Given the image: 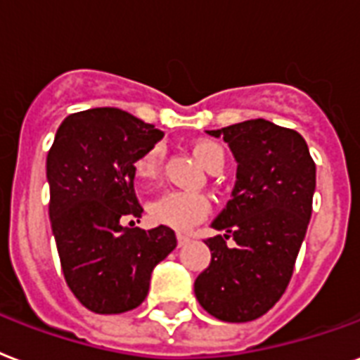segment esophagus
Wrapping results in <instances>:
<instances>
[{"mask_svg": "<svg viewBox=\"0 0 360 360\" xmlns=\"http://www.w3.org/2000/svg\"><path fill=\"white\" fill-rule=\"evenodd\" d=\"M188 241H191V238H188V236L177 234V243H179V247H185Z\"/></svg>", "mask_w": 360, "mask_h": 360, "instance_id": "obj_1", "label": "esophagus"}]
</instances>
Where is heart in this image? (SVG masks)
I'll use <instances>...</instances> for the list:
<instances>
[{"label":"heart","mask_w":360,"mask_h":360,"mask_svg":"<svg viewBox=\"0 0 360 360\" xmlns=\"http://www.w3.org/2000/svg\"><path fill=\"white\" fill-rule=\"evenodd\" d=\"M192 153L196 160L207 172L215 166L224 164L223 147L210 139H200L192 145ZM162 160H164V147L153 145L134 162V175L137 181H155L160 175ZM211 204L204 194H191V192L168 191L156 196L147 207V213L155 223L166 224L175 230H191L194 224L204 221L210 215Z\"/></svg>","instance_id":"1"}]
</instances>
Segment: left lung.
<instances>
[{"label":"left lung","instance_id":"8db88e82","mask_svg":"<svg viewBox=\"0 0 360 360\" xmlns=\"http://www.w3.org/2000/svg\"><path fill=\"white\" fill-rule=\"evenodd\" d=\"M238 162L232 200L213 221L211 262L196 281L200 306L226 323L264 315L283 296L308 230L315 162L304 137L264 119L210 130ZM232 237L234 246L226 245Z\"/></svg>","mask_w":360,"mask_h":360}]
</instances>
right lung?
I'll return each mask as SVG.
<instances>
[{
	"instance_id": "right-lung-1",
	"label": "right lung",
	"mask_w": 360,
	"mask_h": 360,
	"mask_svg": "<svg viewBox=\"0 0 360 360\" xmlns=\"http://www.w3.org/2000/svg\"><path fill=\"white\" fill-rule=\"evenodd\" d=\"M162 131L115 107L70 115L46 156L52 234L71 292L94 314H124L149 292L150 271L177 245L168 226L141 230L134 162Z\"/></svg>"
}]
</instances>
